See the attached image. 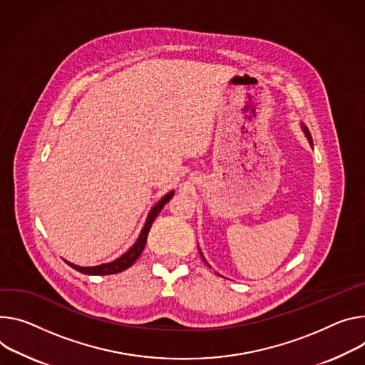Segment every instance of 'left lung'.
<instances>
[{
	"label": "left lung",
	"instance_id": "left-lung-1",
	"mask_svg": "<svg viewBox=\"0 0 365 365\" xmlns=\"http://www.w3.org/2000/svg\"><path fill=\"white\" fill-rule=\"evenodd\" d=\"M302 128H303V130H304V134H306V137H307V140H309V141H310V143H312V135H310V130H309V129H307V126H306V125H304V123H302ZM201 256H202V253H201ZM202 259H204V262H205V263H207V260H205V257H204V256H202ZM207 264H208V263H207ZM208 267H210V264H208Z\"/></svg>",
	"mask_w": 365,
	"mask_h": 365
}]
</instances>
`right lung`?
Listing matches in <instances>:
<instances>
[{
	"instance_id": "right-lung-1",
	"label": "right lung",
	"mask_w": 365,
	"mask_h": 365,
	"mask_svg": "<svg viewBox=\"0 0 365 365\" xmlns=\"http://www.w3.org/2000/svg\"><path fill=\"white\" fill-rule=\"evenodd\" d=\"M173 195H175L173 190L169 192L168 195H164L161 200L151 208V211H150V214H148V217L145 220V224H144L141 233H140V237L137 239L134 246H132L126 253H123L120 257H118L116 260L109 262V263H103V264H97V267H88V268L77 267V264L70 263L67 260H65V262H67L70 267L74 268L76 271H78L81 274H86V275H112V274H118V272H122V271L128 269L129 267H132V264H134V262L143 253V250L145 247V243H147V237H148V233H150V228H151L153 221L160 214L163 207L172 200Z\"/></svg>"
}]
</instances>
